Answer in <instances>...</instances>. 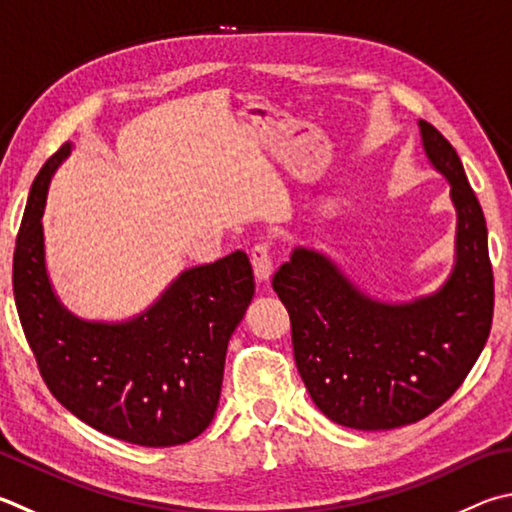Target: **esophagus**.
Listing matches in <instances>:
<instances>
[{"label":"esophagus","instance_id":"34e87169","mask_svg":"<svg viewBox=\"0 0 512 512\" xmlns=\"http://www.w3.org/2000/svg\"><path fill=\"white\" fill-rule=\"evenodd\" d=\"M250 264H253L255 280L259 284H266L271 280L273 262H271V250H268L266 244H257L253 250H250Z\"/></svg>","mask_w":512,"mask_h":512}]
</instances>
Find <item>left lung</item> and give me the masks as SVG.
Returning <instances> with one entry per match:
<instances>
[{"label": "left lung", "instance_id": "8db88e82", "mask_svg": "<svg viewBox=\"0 0 512 512\" xmlns=\"http://www.w3.org/2000/svg\"><path fill=\"white\" fill-rule=\"evenodd\" d=\"M418 127L457 208V262L448 282L414 302H380L311 248H295L273 277L313 403L353 430H392L432 414L466 380L492 327L495 284L483 210L448 138L425 120Z\"/></svg>", "mask_w": 512, "mask_h": 512}]
</instances>
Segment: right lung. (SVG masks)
I'll return each instance as SVG.
<instances>
[{"label": "right lung", "instance_id": "add662e5", "mask_svg": "<svg viewBox=\"0 0 512 512\" xmlns=\"http://www.w3.org/2000/svg\"><path fill=\"white\" fill-rule=\"evenodd\" d=\"M62 145L31 185L15 241L17 313L49 392L114 439L170 448L206 430L217 412L228 340L255 295L246 253L183 271L150 309L125 322L80 320L46 275L42 215Z\"/></svg>", "mask_w": 512, "mask_h": 512}]
</instances>
